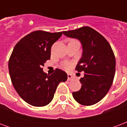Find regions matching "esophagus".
Wrapping results in <instances>:
<instances>
[{
  "mask_svg": "<svg viewBox=\"0 0 127 127\" xmlns=\"http://www.w3.org/2000/svg\"><path fill=\"white\" fill-rule=\"evenodd\" d=\"M67 80L69 81H71V80H73V76H72L71 74H68L67 75Z\"/></svg>",
  "mask_w": 127,
  "mask_h": 127,
  "instance_id": "34e87169",
  "label": "esophagus"
}]
</instances>
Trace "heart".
I'll use <instances>...</instances> for the list:
<instances>
[{
	"mask_svg": "<svg viewBox=\"0 0 127 127\" xmlns=\"http://www.w3.org/2000/svg\"><path fill=\"white\" fill-rule=\"evenodd\" d=\"M72 64L69 62H66V63H64L63 64V68L64 69H66V70H69L71 68Z\"/></svg>",
	"mask_w": 127,
	"mask_h": 127,
	"instance_id": "obj_1",
	"label": "heart"
}]
</instances>
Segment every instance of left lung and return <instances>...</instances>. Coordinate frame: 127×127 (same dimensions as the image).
<instances>
[{"label":"left lung","instance_id":"obj_1","mask_svg":"<svg viewBox=\"0 0 127 127\" xmlns=\"http://www.w3.org/2000/svg\"><path fill=\"white\" fill-rule=\"evenodd\" d=\"M63 34L78 39L82 45V56L75 70L84 72V76L80 80L81 89L73 92V96L81 105H94L106 95L112 86L116 71L113 50L104 36L88 26L63 31Z\"/></svg>","mask_w":127,"mask_h":127}]
</instances>
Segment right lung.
Returning a JSON list of instances; mask_svg holds the SVG:
<instances>
[{"mask_svg": "<svg viewBox=\"0 0 127 127\" xmlns=\"http://www.w3.org/2000/svg\"><path fill=\"white\" fill-rule=\"evenodd\" d=\"M62 34L32 32L18 42L10 56L9 71L13 86L21 98L32 106L50 103L58 84L67 80V74L61 69L48 75L42 68L50 58L52 45Z\"/></svg>", "mask_w": 127, "mask_h": 127, "instance_id": "add662e5", "label": "right lung"}]
</instances>
